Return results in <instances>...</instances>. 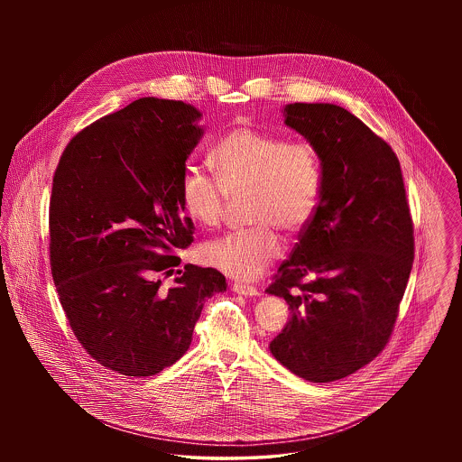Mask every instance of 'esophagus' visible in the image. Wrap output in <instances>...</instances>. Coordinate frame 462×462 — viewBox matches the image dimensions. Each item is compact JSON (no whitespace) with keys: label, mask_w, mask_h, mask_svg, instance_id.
I'll use <instances>...</instances> for the list:
<instances>
[{"label":"esophagus","mask_w":462,"mask_h":462,"mask_svg":"<svg viewBox=\"0 0 462 462\" xmlns=\"http://www.w3.org/2000/svg\"><path fill=\"white\" fill-rule=\"evenodd\" d=\"M232 291L237 292V294H242V296H258L260 294V291L256 287L245 286L242 282H234L232 284Z\"/></svg>","instance_id":"1"}]
</instances>
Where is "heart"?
<instances>
[{
	"label": "heart",
	"instance_id": "heart-1",
	"mask_svg": "<svg viewBox=\"0 0 462 462\" xmlns=\"http://www.w3.org/2000/svg\"><path fill=\"white\" fill-rule=\"evenodd\" d=\"M211 161L220 181L185 170L183 209L204 226H218L228 200L249 196V221L256 226L208 242L200 256L234 279L254 281L282 254L275 228L298 236L313 220L322 185L319 152L307 140L239 126L221 138Z\"/></svg>",
	"mask_w": 462,
	"mask_h": 462
}]
</instances>
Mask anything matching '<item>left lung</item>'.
Wrapping results in <instances>:
<instances>
[{
	"label": "left lung",
	"mask_w": 462,
	"mask_h": 462,
	"mask_svg": "<svg viewBox=\"0 0 462 462\" xmlns=\"http://www.w3.org/2000/svg\"><path fill=\"white\" fill-rule=\"evenodd\" d=\"M284 123L320 159L313 220L268 294L291 319L272 355L311 383L358 371L383 352L414 262V228L392 147L334 104H289Z\"/></svg>",
	"instance_id": "left-lung-1"
}]
</instances>
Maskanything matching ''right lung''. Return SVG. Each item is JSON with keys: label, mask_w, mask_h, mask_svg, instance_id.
<instances>
[{"label": "right lung", "mask_w": 462, "mask_h": 462, "mask_svg": "<svg viewBox=\"0 0 462 462\" xmlns=\"http://www.w3.org/2000/svg\"><path fill=\"white\" fill-rule=\"evenodd\" d=\"M200 110L145 97L66 147L50 199V264L67 320L110 371L145 377L189 350L204 301L226 291L215 268L185 264L194 223L180 196L185 161L204 130Z\"/></svg>", "instance_id": "obj_1"}]
</instances>
